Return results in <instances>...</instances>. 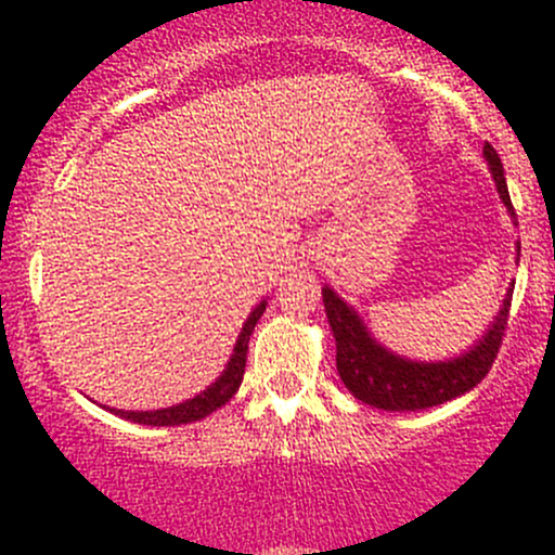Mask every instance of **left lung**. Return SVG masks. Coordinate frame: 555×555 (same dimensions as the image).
I'll use <instances>...</instances> for the list:
<instances>
[{"instance_id": "8db88e82", "label": "left lung", "mask_w": 555, "mask_h": 555, "mask_svg": "<svg viewBox=\"0 0 555 555\" xmlns=\"http://www.w3.org/2000/svg\"><path fill=\"white\" fill-rule=\"evenodd\" d=\"M490 171H493L495 188L503 206L514 216L512 197H508L506 180H503V164L495 149L486 143L482 149ZM512 292H506L501 313L495 315V323L482 336L475 349H469L462 358L449 362H412L397 354L386 352L380 344H375L367 334L362 321L347 302L323 289V305L336 339V371H339L344 386L365 404L378 406L386 412H415L438 406L443 401H451L469 388H475L486 378L490 365L499 354L503 334L508 326V308H512Z\"/></svg>"}]
</instances>
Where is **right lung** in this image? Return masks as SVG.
<instances>
[{
    "label": "right lung",
    "instance_id": "obj_1",
    "mask_svg": "<svg viewBox=\"0 0 555 555\" xmlns=\"http://www.w3.org/2000/svg\"><path fill=\"white\" fill-rule=\"evenodd\" d=\"M263 310H266V302H260L258 308L253 310L250 318L245 321V326H242L237 347H234V354H232V360H229L227 371L221 373V378L216 380V384L208 386L203 393H197V397L182 401V404H177V406H167V410H154V412L109 410V412L130 420V423L156 425V428H164V425H188V423H195V420H203L206 415H211V412L219 410V406H224L227 401L237 393V388L242 384V375H245L247 344H250V334H253V328H256V323L260 321V315H263Z\"/></svg>",
    "mask_w": 555,
    "mask_h": 555
}]
</instances>
